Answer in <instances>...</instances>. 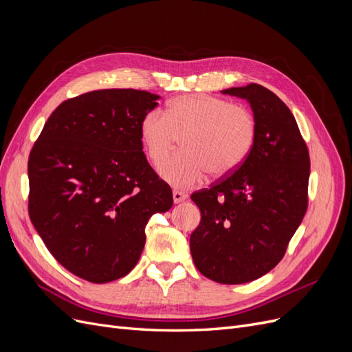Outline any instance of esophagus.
<instances>
[{
    "label": "esophagus",
    "mask_w": 352,
    "mask_h": 352,
    "mask_svg": "<svg viewBox=\"0 0 352 352\" xmlns=\"http://www.w3.org/2000/svg\"><path fill=\"white\" fill-rule=\"evenodd\" d=\"M188 198V195L185 192H182V190H173V201L175 204H179V202H182Z\"/></svg>",
    "instance_id": "1"
}]
</instances>
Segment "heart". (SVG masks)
Masks as SVG:
<instances>
[{
	"label": "heart",
	"mask_w": 352,
	"mask_h": 352,
	"mask_svg": "<svg viewBox=\"0 0 352 352\" xmlns=\"http://www.w3.org/2000/svg\"><path fill=\"white\" fill-rule=\"evenodd\" d=\"M142 144L154 164L163 162L182 138V153L160 166L158 173L175 188H192L210 172L226 177L250 155L257 122L254 114L228 100L206 94L182 95L164 113L153 109L140 124Z\"/></svg>",
	"instance_id": "b5f03b06"
}]
</instances>
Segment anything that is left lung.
<instances>
[{
  "label": "left lung",
  "mask_w": 352,
  "mask_h": 352,
  "mask_svg": "<svg viewBox=\"0 0 352 352\" xmlns=\"http://www.w3.org/2000/svg\"><path fill=\"white\" fill-rule=\"evenodd\" d=\"M221 92L248 101L257 138L236 172L190 195L201 211L190 254L206 278L239 285L269 273L285 255L307 211L310 155L278 95L257 83Z\"/></svg>",
  "instance_id": "1"
}]
</instances>
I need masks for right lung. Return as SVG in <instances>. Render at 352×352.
Masks as SVG:
<instances>
[{
  "mask_svg": "<svg viewBox=\"0 0 352 352\" xmlns=\"http://www.w3.org/2000/svg\"><path fill=\"white\" fill-rule=\"evenodd\" d=\"M155 94L100 89L61 102L32 148L29 216L63 267L92 283L129 273L145 226L173 206L142 151L140 124Z\"/></svg>",
  "mask_w": 352,
  "mask_h": 352,
  "instance_id": "add662e5",
  "label": "right lung"
}]
</instances>
